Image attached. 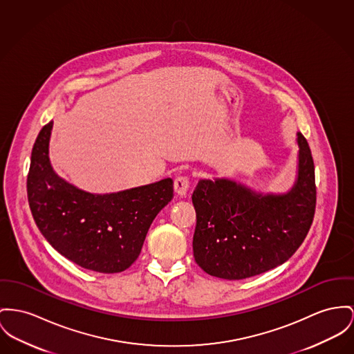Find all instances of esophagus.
Returning a JSON list of instances; mask_svg holds the SVG:
<instances>
[{
	"label": "esophagus",
	"mask_w": 354,
	"mask_h": 354,
	"mask_svg": "<svg viewBox=\"0 0 354 354\" xmlns=\"http://www.w3.org/2000/svg\"><path fill=\"white\" fill-rule=\"evenodd\" d=\"M190 189V178L188 176H180L174 180V192L178 196H187Z\"/></svg>",
	"instance_id": "34e87169"
}]
</instances>
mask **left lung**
<instances>
[{
  "mask_svg": "<svg viewBox=\"0 0 354 354\" xmlns=\"http://www.w3.org/2000/svg\"><path fill=\"white\" fill-rule=\"evenodd\" d=\"M298 178L286 194H260L225 178L200 180L193 257L209 275L240 281L290 259L313 224L317 189L306 138L298 133Z\"/></svg>",
  "mask_w": 354,
  "mask_h": 354,
  "instance_id": "1",
  "label": "left lung"
}]
</instances>
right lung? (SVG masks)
<instances>
[{
    "instance_id": "add662e5",
    "label": "right lung",
    "mask_w": 354,
    "mask_h": 354,
    "mask_svg": "<svg viewBox=\"0 0 354 354\" xmlns=\"http://www.w3.org/2000/svg\"><path fill=\"white\" fill-rule=\"evenodd\" d=\"M52 124L36 138L26 178L35 223L48 243L77 266L103 274L124 271L140 257L153 220L173 198V180L110 194L80 190L50 166Z\"/></svg>"
}]
</instances>
